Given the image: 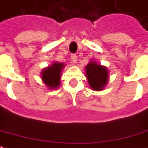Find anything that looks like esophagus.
I'll use <instances>...</instances> for the list:
<instances>
[{
	"instance_id": "34e87169",
	"label": "esophagus",
	"mask_w": 148,
	"mask_h": 148,
	"mask_svg": "<svg viewBox=\"0 0 148 148\" xmlns=\"http://www.w3.org/2000/svg\"><path fill=\"white\" fill-rule=\"evenodd\" d=\"M71 59H72V63H76V62H77V56L76 54H72Z\"/></svg>"
}]
</instances>
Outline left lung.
Listing matches in <instances>:
<instances>
[{
	"label": "left lung",
	"instance_id": "left-lung-1",
	"mask_svg": "<svg viewBox=\"0 0 148 148\" xmlns=\"http://www.w3.org/2000/svg\"><path fill=\"white\" fill-rule=\"evenodd\" d=\"M86 76L91 90L102 91L108 85L109 80V71L106 66H103L95 61L90 62L85 67Z\"/></svg>",
	"mask_w": 148,
	"mask_h": 148
}]
</instances>
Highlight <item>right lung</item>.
<instances>
[{
	"label": "right lung",
	"instance_id": "right-lung-1",
	"mask_svg": "<svg viewBox=\"0 0 148 148\" xmlns=\"http://www.w3.org/2000/svg\"><path fill=\"white\" fill-rule=\"evenodd\" d=\"M64 67L65 64L63 62H53L51 65L42 69L40 78L49 90H55L60 86V80Z\"/></svg>",
	"mask_w": 148,
	"mask_h": 148
}]
</instances>
